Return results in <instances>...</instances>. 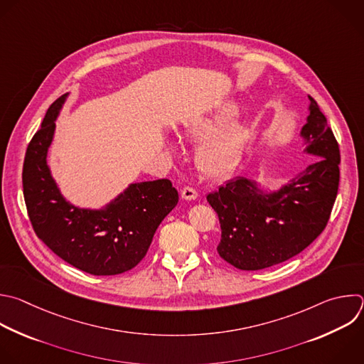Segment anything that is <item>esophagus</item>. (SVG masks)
Masks as SVG:
<instances>
[{"label": "esophagus", "mask_w": 364, "mask_h": 364, "mask_svg": "<svg viewBox=\"0 0 364 364\" xmlns=\"http://www.w3.org/2000/svg\"><path fill=\"white\" fill-rule=\"evenodd\" d=\"M197 191H196V188H193V187H190V186H186L183 190H181V197L184 198V200H196L197 198Z\"/></svg>", "instance_id": "1"}]
</instances>
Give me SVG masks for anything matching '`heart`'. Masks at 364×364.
Here are the masks:
<instances>
[{
	"mask_svg": "<svg viewBox=\"0 0 364 364\" xmlns=\"http://www.w3.org/2000/svg\"><path fill=\"white\" fill-rule=\"evenodd\" d=\"M237 115L234 104H224L215 112L197 117L181 126V134L194 141H203L196 153L198 170L208 177H223L238 163L249 143V130L241 124H230Z\"/></svg>",
	"mask_w": 364,
	"mask_h": 364,
	"instance_id": "heart-1",
	"label": "heart"
}]
</instances>
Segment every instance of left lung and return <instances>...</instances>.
Masks as SVG:
<instances>
[{"label":"left lung","mask_w":364,"mask_h":364,"mask_svg":"<svg viewBox=\"0 0 364 364\" xmlns=\"http://www.w3.org/2000/svg\"><path fill=\"white\" fill-rule=\"evenodd\" d=\"M301 136L316 161L276 193L264 194L256 181L237 177L207 196L218 215L217 252L240 270H262L283 263L326 228L340 180V149L314 98Z\"/></svg>","instance_id":"obj_1"}]
</instances>
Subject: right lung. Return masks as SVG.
<instances>
[{"label":"right lung","mask_w":364,"mask_h":364,"mask_svg":"<svg viewBox=\"0 0 364 364\" xmlns=\"http://www.w3.org/2000/svg\"><path fill=\"white\" fill-rule=\"evenodd\" d=\"M67 94L57 98L31 139L23 166L24 200L37 237L60 259L94 276L134 269L147 255L154 232L177 205L167 178L132 184L105 210H81L60 194L47 166L54 119Z\"/></svg>","instance_id":"obj_1"}]
</instances>
